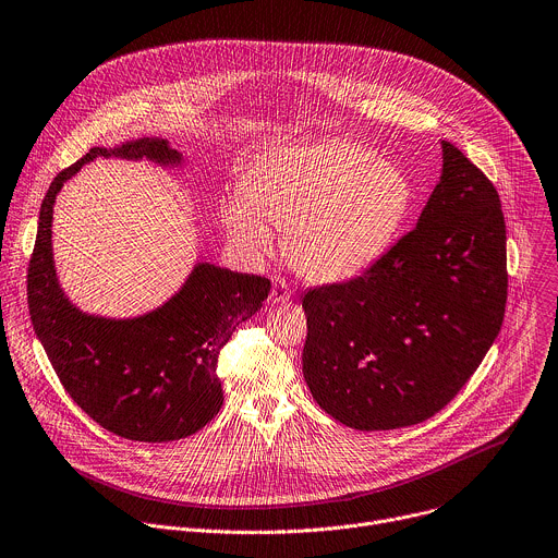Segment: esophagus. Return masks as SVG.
I'll use <instances>...</instances> for the list:
<instances>
[{
    "mask_svg": "<svg viewBox=\"0 0 558 558\" xmlns=\"http://www.w3.org/2000/svg\"><path fill=\"white\" fill-rule=\"evenodd\" d=\"M290 299V286L286 279H275L272 281V290H270V301L272 303H286Z\"/></svg>",
    "mask_w": 558,
    "mask_h": 558,
    "instance_id": "1",
    "label": "esophagus"
}]
</instances>
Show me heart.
<instances>
[{
	"instance_id": "heart-1",
	"label": "heart",
	"mask_w": 558,
	"mask_h": 558,
	"mask_svg": "<svg viewBox=\"0 0 558 558\" xmlns=\"http://www.w3.org/2000/svg\"><path fill=\"white\" fill-rule=\"evenodd\" d=\"M412 206V183L367 148L328 142L264 157L221 208L230 241L251 257L268 255L272 230L305 279L343 281L373 266L395 241Z\"/></svg>"
}]
</instances>
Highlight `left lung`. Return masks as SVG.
<instances>
[{"instance_id":"left-lung-1","label":"left lung","mask_w":558,"mask_h":558,"mask_svg":"<svg viewBox=\"0 0 558 558\" xmlns=\"http://www.w3.org/2000/svg\"><path fill=\"white\" fill-rule=\"evenodd\" d=\"M416 228L359 277L307 290L303 377L354 429L444 410L497 339L508 301L506 219L494 183L450 142Z\"/></svg>"}]
</instances>
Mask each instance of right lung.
Masks as SVG:
<instances>
[{
  "instance_id": "1",
  "label": "right lung",
  "mask_w": 558,
  "mask_h": 558,
  "mask_svg": "<svg viewBox=\"0 0 558 558\" xmlns=\"http://www.w3.org/2000/svg\"><path fill=\"white\" fill-rule=\"evenodd\" d=\"M95 157L181 161L166 140L144 137L114 150L90 148L52 179L26 277L31 322L61 386L104 429L144 444L185 439L219 412V352L234 328L259 311L270 279L199 264L170 301L144 317L82 313L59 288L50 223L61 185Z\"/></svg>"
}]
</instances>
